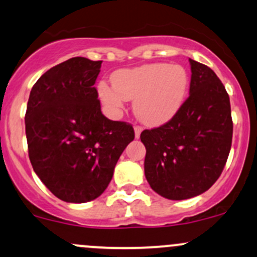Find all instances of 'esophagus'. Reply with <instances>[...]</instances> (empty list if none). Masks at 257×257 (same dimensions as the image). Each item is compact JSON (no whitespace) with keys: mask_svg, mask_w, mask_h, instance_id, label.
Returning <instances> with one entry per match:
<instances>
[{"mask_svg":"<svg viewBox=\"0 0 257 257\" xmlns=\"http://www.w3.org/2000/svg\"><path fill=\"white\" fill-rule=\"evenodd\" d=\"M142 132H143V128H142V126H139V125H135V126H134L135 139H139V138H140V134H142Z\"/></svg>","mask_w":257,"mask_h":257,"instance_id":"1","label":"esophagus"}]
</instances>
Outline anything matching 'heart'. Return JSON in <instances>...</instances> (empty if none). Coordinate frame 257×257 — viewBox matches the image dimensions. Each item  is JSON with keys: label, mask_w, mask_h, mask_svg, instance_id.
<instances>
[{"label": "heart", "mask_w": 257, "mask_h": 257, "mask_svg": "<svg viewBox=\"0 0 257 257\" xmlns=\"http://www.w3.org/2000/svg\"><path fill=\"white\" fill-rule=\"evenodd\" d=\"M111 87L98 84V95L111 114L122 111L125 100H134V113L149 126L167 123L179 112L187 97L189 75L178 64L151 63L119 69L112 75Z\"/></svg>", "instance_id": "b5f03b06"}]
</instances>
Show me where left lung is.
<instances>
[{"instance_id": "8db88e82", "label": "left lung", "mask_w": 257, "mask_h": 257, "mask_svg": "<svg viewBox=\"0 0 257 257\" xmlns=\"http://www.w3.org/2000/svg\"><path fill=\"white\" fill-rule=\"evenodd\" d=\"M189 97L159 128L146 129L144 170L152 190L170 200H185L208 190L223 171L233 137L230 102L216 73L189 58Z\"/></svg>"}]
</instances>
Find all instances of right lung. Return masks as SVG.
<instances>
[{
	"instance_id": "1",
	"label": "right lung",
	"mask_w": 257,
	"mask_h": 257,
	"mask_svg": "<svg viewBox=\"0 0 257 257\" xmlns=\"http://www.w3.org/2000/svg\"><path fill=\"white\" fill-rule=\"evenodd\" d=\"M102 61L73 57L42 74L30 91L25 134L34 172L73 204L98 197L134 140L131 124L106 118L94 87Z\"/></svg>"
}]
</instances>
